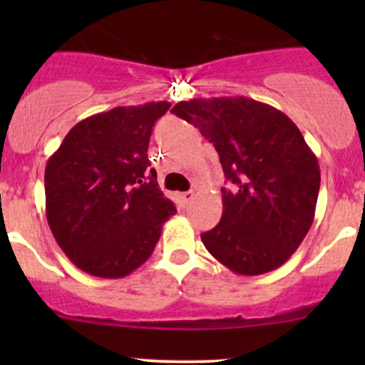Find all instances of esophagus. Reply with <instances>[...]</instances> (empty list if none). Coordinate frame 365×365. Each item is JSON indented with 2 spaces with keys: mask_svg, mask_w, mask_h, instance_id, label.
<instances>
[{
  "mask_svg": "<svg viewBox=\"0 0 365 365\" xmlns=\"http://www.w3.org/2000/svg\"><path fill=\"white\" fill-rule=\"evenodd\" d=\"M180 197H182V202L183 204H188L192 199H194V192H183V194L180 195Z\"/></svg>",
  "mask_w": 365,
  "mask_h": 365,
  "instance_id": "obj_1",
  "label": "esophagus"
}]
</instances>
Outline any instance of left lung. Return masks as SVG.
<instances>
[{"label":"left lung","mask_w":365,"mask_h":365,"mask_svg":"<svg viewBox=\"0 0 365 365\" xmlns=\"http://www.w3.org/2000/svg\"><path fill=\"white\" fill-rule=\"evenodd\" d=\"M171 111L212 142L235 183V192L221 188L220 223L200 235L209 254L237 274L274 271L311 230L319 195V163L299 127L244 96L190 99Z\"/></svg>","instance_id":"1"}]
</instances>
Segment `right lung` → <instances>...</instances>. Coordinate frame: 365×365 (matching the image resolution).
I'll use <instances>...</instances> for the list:
<instances>
[{"label": "right lung", "instance_id": "add662e5", "mask_svg": "<svg viewBox=\"0 0 365 365\" xmlns=\"http://www.w3.org/2000/svg\"><path fill=\"white\" fill-rule=\"evenodd\" d=\"M170 103L118 106L78 121L44 171L46 217L83 273L123 278L154 252L177 212L149 168L154 123Z\"/></svg>", "mask_w": 365, "mask_h": 365}]
</instances>
